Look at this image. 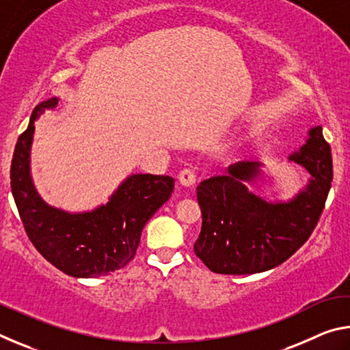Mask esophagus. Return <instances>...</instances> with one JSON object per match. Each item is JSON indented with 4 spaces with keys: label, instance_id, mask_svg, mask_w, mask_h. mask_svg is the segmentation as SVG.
<instances>
[{
    "label": "esophagus",
    "instance_id": "obj_1",
    "mask_svg": "<svg viewBox=\"0 0 350 350\" xmlns=\"http://www.w3.org/2000/svg\"><path fill=\"white\" fill-rule=\"evenodd\" d=\"M177 179H179L180 185L185 187V188H191L194 183H196V177H194L193 171H189V170L180 171L179 176H177Z\"/></svg>",
    "mask_w": 350,
    "mask_h": 350
}]
</instances>
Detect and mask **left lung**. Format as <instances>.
I'll return each instance as SVG.
<instances>
[{
	"label": "left lung",
	"instance_id": "obj_1",
	"mask_svg": "<svg viewBox=\"0 0 350 350\" xmlns=\"http://www.w3.org/2000/svg\"><path fill=\"white\" fill-rule=\"evenodd\" d=\"M288 161L309 173L288 199H267L248 189L267 180L260 162H239L198 187L202 230L194 253L215 273L253 275L282 264L309 239L332 185L330 146L323 128L307 131Z\"/></svg>",
	"mask_w": 350,
	"mask_h": 350
}]
</instances>
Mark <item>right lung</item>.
<instances>
[{
  "mask_svg": "<svg viewBox=\"0 0 350 350\" xmlns=\"http://www.w3.org/2000/svg\"><path fill=\"white\" fill-rule=\"evenodd\" d=\"M60 97H51L33 109L18 142L10 167L12 196L33 247L63 273L97 278L125 267L134 258L140 234L150 217L170 199L174 179L170 176L129 174L92 210L68 211L49 205L35 188L31 152L35 122L55 109Z\"/></svg>",
  "mask_w": 350,
  "mask_h": 350,
  "instance_id": "1",
  "label": "right lung"
}]
</instances>
